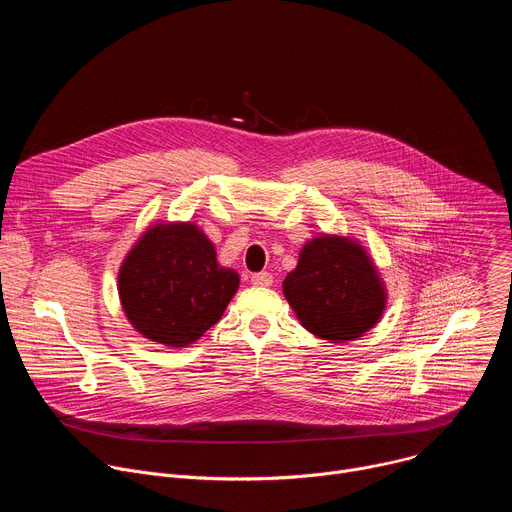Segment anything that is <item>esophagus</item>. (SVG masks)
<instances>
[{
	"mask_svg": "<svg viewBox=\"0 0 512 512\" xmlns=\"http://www.w3.org/2000/svg\"><path fill=\"white\" fill-rule=\"evenodd\" d=\"M253 285H261V287H267L273 283V275L269 271H259V273H253L251 277Z\"/></svg>",
	"mask_w": 512,
	"mask_h": 512,
	"instance_id": "34e87169",
	"label": "esophagus"
}]
</instances>
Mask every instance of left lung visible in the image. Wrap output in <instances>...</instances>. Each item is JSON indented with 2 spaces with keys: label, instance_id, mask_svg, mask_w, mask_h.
Here are the masks:
<instances>
[{
  "label": "left lung",
  "instance_id": "8db88e82",
  "mask_svg": "<svg viewBox=\"0 0 512 512\" xmlns=\"http://www.w3.org/2000/svg\"><path fill=\"white\" fill-rule=\"evenodd\" d=\"M283 294L314 336L340 342L369 332L385 308V291L375 265L356 243L318 237L287 273Z\"/></svg>",
  "mask_w": 512,
  "mask_h": 512
}]
</instances>
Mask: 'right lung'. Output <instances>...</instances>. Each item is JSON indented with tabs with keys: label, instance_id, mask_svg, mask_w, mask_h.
Masks as SVG:
<instances>
[{
	"label": "right lung",
	"instance_id": "1",
	"mask_svg": "<svg viewBox=\"0 0 512 512\" xmlns=\"http://www.w3.org/2000/svg\"><path fill=\"white\" fill-rule=\"evenodd\" d=\"M239 275L216 263L212 243L190 223L145 233L119 271L123 310L145 338L186 346L221 320Z\"/></svg>",
	"mask_w": 512,
	"mask_h": 512
}]
</instances>
